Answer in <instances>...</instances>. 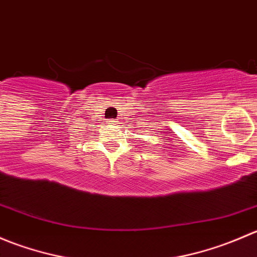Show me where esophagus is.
Wrapping results in <instances>:
<instances>
[{
  "label": "esophagus",
  "mask_w": 257,
  "mask_h": 257,
  "mask_svg": "<svg viewBox=\"0 0 257 257\" xmlns=\"http://www.w3.org/2000/svg\"><path fill=\"white\" fill-rule=\"evenodd\" d=\"M115 123H118V121H116V120H112V124H115Z\"/></svg>",
  "instance_id": "obj_1"
}]
</instances>
